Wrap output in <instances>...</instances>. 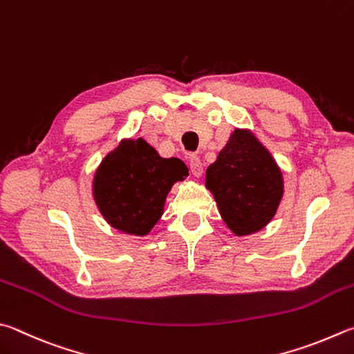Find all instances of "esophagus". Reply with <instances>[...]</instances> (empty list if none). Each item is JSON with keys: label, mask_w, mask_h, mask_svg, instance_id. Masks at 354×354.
<instances>
[{"label": "esophagus", "mask_w": 354, "mask_h": 354, "mask_svg": "<svg viewBox=\"0 0 354 354\" xmlns=\"http://www.w3.org/2000/svg\"><path fill=\"white\" fill-rule=\"evenodd\" d=\"M189 164H190V171H192V175L196 176V178H199V176L203 175V164H201V160H199V158H196V156H190V159H189Z\"/></svg>", "instance_id": "34e87169"}]
</instances>
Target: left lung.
<instances>
[{"mask_svg":"<svg viewBox=\"0 0 354 354\" xmlns=\"http://www.w3.org/2000/svg\"><path fill=\"white\" fill-rule=\"evenodd\" d=\"M205 187L227 227L243 236L272 220L283 196V176L266 147L250 131L236 128L207 167Z\"/></svg>","mask_w":354,"mask_h":354,"instance_id":"1","label":"left lung"}]
</instances>
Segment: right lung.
<instances>
[{"label": "right lung", "instance_id": "right-lung-1", "mask_svg": "<svg viewBox=\"0 0 354 354\" xmlns=\"http://www.w3.org/2000/svg\"><path fill=\"white\" fill-rule=\"evenodd\" d=\"M189 175L183 160L160 158L145 139H127L102 160L93 195L108 224L124 234L147 235L164 212L171 185Z\"/></svg>", "mask_w": 354, "mask_h": 354}]
</instances>
